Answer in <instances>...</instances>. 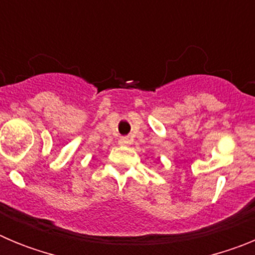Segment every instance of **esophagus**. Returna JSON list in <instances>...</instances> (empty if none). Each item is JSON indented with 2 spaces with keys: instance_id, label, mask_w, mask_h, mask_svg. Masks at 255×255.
I'll return each instance as SVG.
<instances>
[{
  "instance_id": "1",
  "label": "esophagus",
  "mask_w": 255,
  "mask_h": 255,
  "mask_svg": "<svg viewBox=\"0 0 255 255\" xmlns=\"http://www.w3.org/2000/svg\"><path fill=\"white\" fill-rule=\"evenodd\" d=\"M120 144L121 145H130V144H131V140H130L129 138H121Z\"/></svg>"
}]
</instances>
